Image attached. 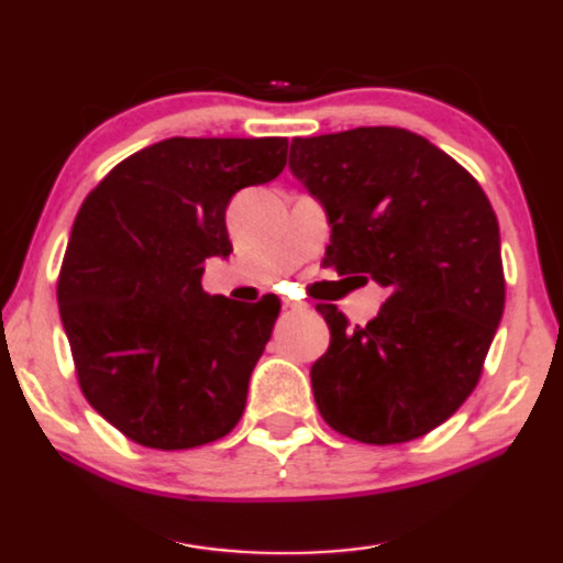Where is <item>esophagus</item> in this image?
<instances>
[{"mask_svg":"<svg viewBox=\"0 0 563 563\" xmlns=\"http://www.w3.org/2000/svg\"><path fill=\"white\" fill-rule=\"evenodd\" d=\"M283 308H285V311H290V313H303L308 306L300 303V300H283Z\"/></svg>","mask_w":563,"mask_h":563,"instance_id":"obj_1","label":"esophagus"}]
</instances>
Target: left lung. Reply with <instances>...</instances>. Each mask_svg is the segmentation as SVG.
<instances>
[{"label":"left lung","instance_id":"1","mask_svg":"<svg viewBox=\"0 0 563 563\" xmlns=\"http://www.w3.org/2000/svg\"><path fill=\"white\" fill-rule=\"evenodd\" d=\"M290 170L327 206V260L387 288L367 327L319 303L331 344L311 367L331 429L406 443L437 429L477 387L505 308L493 203L454 157L400 126L296 137Z\"/></svg>","mask_w":563,"mask_h":563}]
</instances>
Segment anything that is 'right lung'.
<instances>
[{
  "mask_svg": "<svg viewBox=\"0 0 563 563\" xmlns=\"http://www.w3.org/2000/svg\"><path fill=\"white\" fill-rule=\"evenodd\" d=\"M285 137H170L114 165L76 213L58 308L84 398L147 449H194L240 423L278 296L201 288L232 252L227 206L278 178Z\"/></svg>",
  "mask_w": 563,
  "mask_h": 563,
  "instance_id": "add662e5",
  "label": "right lung"
}]
</instances>
